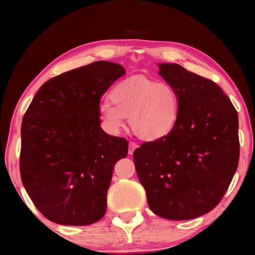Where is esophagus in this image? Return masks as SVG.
<instances>
[{
    "mask_svg": "<svg viewBox=\"0 0 255 255\" xmlns=\"http://www.w3.org/2000/svg\"><path fill=\"white\" fill-rule=\"evenodd\" d=\"M128 147H129V148H128V153L131 155V154L133 153V151L138 148V144L134 143V142H129Z\"/></svg>",
    "mask_w": 255,
    "mask_h": 255,
    "instance_id": "esophagus-1",
    "label": "esophagus"
}]
</instances>
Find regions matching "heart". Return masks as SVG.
Masks as SVG:
<instances>
[{
	"mask_svg": "<svg viewBox=\"0 0 255 255\" xmlns=\"http://www.w3.org/2000/svg\"><path fill=\"white\" fill-rule=\"evenodd\" d=\"M110 100L99 107L101 126L108 133L121 131L128 117L133 133L148 142L167 137L176 126L180 99L166 83L138 75L127 78L113 86Z\"/></svg>",
	"mask_w": 255,
	"mask_h": 255,
	"instance_id": "b5f03b06",
	"label": "heart"
}]
</instances>
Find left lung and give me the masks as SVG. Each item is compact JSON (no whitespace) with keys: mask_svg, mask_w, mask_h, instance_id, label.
Listing matches in <instances>:
<instances>
[{"mask_svg":"<svg viewBox=\"0 0 255 255\" xmlns=\"http://www.w3.org/2000/svg\"><path fill=\"white\" fill-rule=\"evenodd\" d=\"M159 74L176 91L175 128L133 151L150 209L170 220L197 218L214 209L239 163V118L213 81L177 63H159Z\"/></svg>","mask_w":255,"mask_h":255,"instance_id":"8db88e82","label":"left lung"}]
</instances>
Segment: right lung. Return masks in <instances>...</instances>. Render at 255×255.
<instances>
[{
    "label": "right lung",
    "instance_id": "obj_1",
    "mask_svg": "<svg viewBox=\"0 0 255 255\" xmlns=\"http://www.w3.org/2000/svg\"><path fill=\"white\" fill-rule=\"evenodd\" d=\"M126 73L96 61L41 85L21 122L19 170L38 210L52 223L88 226L106 213L107 191L128 141L103 130L102 95Z\"/></svg>",
    "mask_w": 255,
    "mask_h": 255
}]
</instances>
